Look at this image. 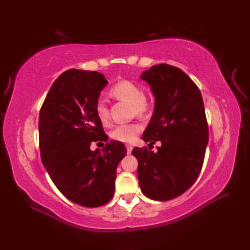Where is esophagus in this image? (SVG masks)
Masks as SVG:
<instances>
[{
	"mask_svg": "<svg viewBox=\"0 0 250 250\" xmlns=\"http://www.w3.org/2000/svg\"><path fill=\"white\" fill-rule=\"evenodd\" d=\"M125 146H126V151H128V153L130 154V153H131V152H132V149H133V146H131V145H126Z\"/></svg>",
	"mask_w": 250,
	"mask_h": 250,
	"instance_id": "esophagus-1",
	"label": "esophagus"
}]
</instances>
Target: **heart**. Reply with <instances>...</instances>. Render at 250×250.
Masks as SVG:
<instances>
[{
    "mask_svg": "<svg viewBox=\"0 0 250 250\" xmlns=\"http://www.w3.org/2000/svg\"><path fill=\"white\" fill-rule=\"evenodd\" d=\"M111 94L116 98L126 101L133 104V109L138 115H143L150 109V104L147 103L145 92L138 83L129 82V80H122L117 83L111 88ZM96 115L101 122H107L109 119V109L104 99H98L95 105ZM142 125L139 124H129V125H119L111 131L112 139L121 142H132L137 139L138 134L141 132Z\"/></svg>",
    "mask_w": 250,
    "mask_h": 250,
    "instance_id": "obj_1",
    "label": "heart"
}]
</instances>
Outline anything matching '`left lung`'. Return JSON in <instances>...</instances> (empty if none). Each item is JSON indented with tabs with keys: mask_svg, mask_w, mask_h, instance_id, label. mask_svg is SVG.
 I'll return each mask as SVG.
<instances>
[{
	"mask_svg": "<svg viewBox=\"0 0 250 250\" xmlns=\"http://www.w3.org/2000/svg\"><path fill=\"white\" fill-rule=\"evenodd\" d=\"M140 78L154 96V110L143 141L161 142L158 152L134 147L142 193L154 201L183 194L196 181L204 161L208 126L201 91L177 67L161 64L143 71Z\"/></svg>",
	"mask_w": 250,
	"mask_h": 250,
	"instance_id": "left-lung-1",
	"label": "left lung"
}]
</instances>
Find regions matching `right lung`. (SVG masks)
Instances as JSON below:
<instances>
[{"mask_svg":"<svg viewBox=\"0 0 250 250\" xmlns=\"http://www.w3.org/2000/svg\"><path fill=\"white\" fill-rule=\"evenodd\" d=\"M107 83L97 71L67 70L52 84L40 113L42 162L62 195L84 207L111 200L117 167L126 154L115 140L101 152L90 149L91 142L108 141L95 111Z\"/></svg>","mask_w":250,"mask_h":250,"instance_id":"right-lung-1","label":"right lung"}]
</instances>
